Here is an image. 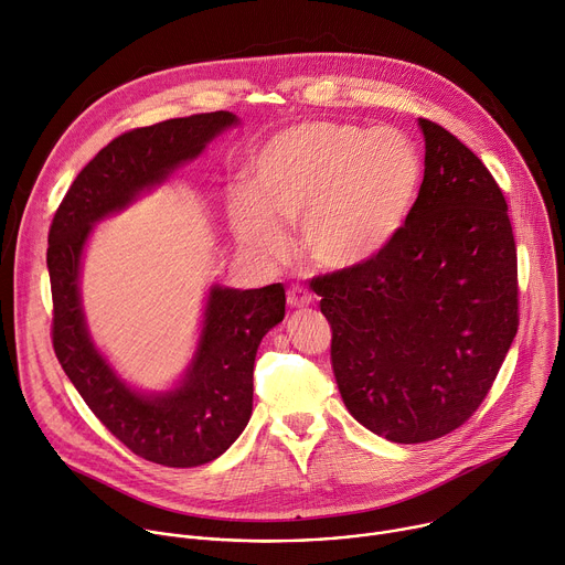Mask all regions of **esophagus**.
Listing matches in <instances>:
<instances>
[{"label":"esophagus","instance_id":"34e87169","mask_svg":"<svg viewBox=\"0 0 565 565\" xmlns=\"http://www.w3.org/2000/svg\"><path fill=\"white\" fill-rule=\"evenodd\" d=\"M313 297L311 292H306L301 286L288 288V306L290 309H303V306H311Z\"/></svg>","mask_w":565,"mask_h":565}]
</instances>
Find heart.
Returning a JSON list of instances; mask_svg holds the SVG:
<instances>
[{"label": "heart", "mask_w": 565, "mask_h": 565, "mask_svg": "<svg viewBox=\"0 0 565 565\" xmlns=\"http://www.w3.org/2000/svg\"><path fill=\"white\" fill-rule=\"evenodd\" d=\"M422 180L419 152L398 130L306 121L256 152L232 218L254 254H277L281 230L299 223L301 249L316 266L355 270L401 234Z\"/></svg>", "instance_id": "heart-1"}]
</instances>
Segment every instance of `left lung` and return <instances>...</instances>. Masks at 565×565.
Returning <instances> with one entry per match:
<instances>
[{
	"label": "left lung",
	"mask_w": 565,
	"mask_h": 565,
	"mask_svg": "<svg viewBox=\"0 0 565 565\" xmlns=\"http://www.w3.org/2000/svg\"><path fill=\"white\" fill-rule=\"evenodd\" d=\"M426 160L413 212L367 266L313 277L351 417L396 441L473 417L519 331V262L507 200L482 160L419 119Z\"/></svg>",
	"instance_id": "left-lung-1"
}]
</instances>
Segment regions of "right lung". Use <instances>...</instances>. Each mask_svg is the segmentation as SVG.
Returning a JSON list of instances; mask_svg holds the SVG:
<instances>
[{"label":"right lung","instance_id":"add662e5","mask_svg":"<svg viewBox=\"0 0 565 565\" xmlns=\"http://www.w3.org/2000/svg\"><path fill=\"white\" fill-rule=\"evenodd\" d=\"M234 124L236 115L218 110L119 135L76 175L49 227L51 342L58 363L96 419L124 446L173 469L207 465L245 430L256 349L284 320L286 290L281 284L254 290L214 286L184 381L173 392L143 396L110 370L89 340L78 292L81 254L96 221L167 180Z\"/></svg>","mask_w":565,"mask_h":565}]
</instances>
